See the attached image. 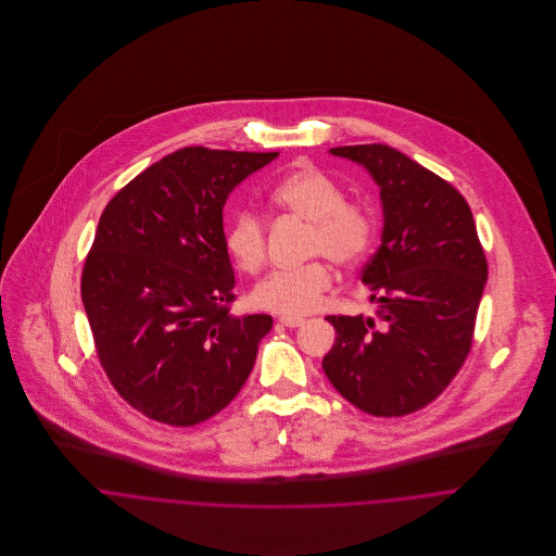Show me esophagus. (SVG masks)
I'll return each instance as SVG.
<instances>
[{"label":"esophagus","instance_id":"obj_1","mask_svg":"<svg viewBox=\"0 0 556 556\" xmlns=\"http://www.w3.org/2000/svg\"><path fill=\"white\" fill-rule=\"evenodd\" d=\"M280 323H282L285 327H302L306 320H304V318L280 317Z\"/></svg>","mask_w":556,"mask_h":556}]
</instances>
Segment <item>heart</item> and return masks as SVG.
I'll use <instances>...</instances> for the list:
<instances>
[{"label": "heart", "instance_id": "obj_1", "mask_svg": "<svg viewBox=\"0 0 556 556\" xmlns=\"http://www.w3.org/2000/svg\"><path fill=\"white\" fill-rule=\"evenodd\" d=\"M274 212L311 223L308 254H323L338 267L357 265L375 239V218L357 201L344 199V188L325 170L304 164L280 177L267 192ZM225 243L239 267L254 274L265 263V220L248 210L236 212L225 229ZM331 287L325 261L276 269L252 291L256 308L280 317H304L318 308Z\"/></svg>", "mask_w": 556, "mask_h": 556}]
</instances>
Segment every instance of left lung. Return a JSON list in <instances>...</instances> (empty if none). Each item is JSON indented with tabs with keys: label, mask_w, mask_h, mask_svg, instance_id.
Instances as JSON below:
<instances>
[{
	"label": "left lung",
	"mask_w": 556,
	"mask_h": 556,
	"mask_svg": "<svg viewBox=\"0 0 556 556\" xmlns=\"http://www.w3.org/2000/svg\"><path fill=\"white\" fill-rule=\"evenodd\" d=\"M381 188V245L362 269L377 317H327L336 342L329 383L353 406L402 417L430 404L463 368L488 263L465 197L390 146H346Z\"/></svg>",
	"instance_id": "8db88e82"
}]
</instances>
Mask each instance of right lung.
Returning <instances> with one entry per match:
<instances>
[{"mask_svg":"<svg viewBox=\"0 0 556 556\" xmlns=\"http://www.w3.org/2000/svg\"><path fill=\"white\" fill-rule=\"evenodd\" d=\"M278 152L184 148L126 184L104 207L80 298L111 386L168 426L220 413L252 372L269 315L236 317L223 207Z\"/></svg>","mask_w":556,"mask_h":556,"instance_id":"obj_1","label":"right lung"}]
</instances>
